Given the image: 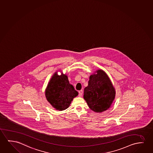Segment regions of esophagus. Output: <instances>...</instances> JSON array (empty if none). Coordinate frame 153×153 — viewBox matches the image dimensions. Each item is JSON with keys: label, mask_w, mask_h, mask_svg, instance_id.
Returning a JSON list of instances; mask_svg holds the SVG:
<instances>
[{"label": "esophagus", "mask_w": 153, "mask_h": 153, "mask_svg": "<svg viewBox=\"0 0 153 153\" xmlns=\"http://www.w3.org/2000/svg\"><path fill=\"white\" fill-rule=\"evenodd\" d=\"M82 93H83V91H82V90H80V91H78V95L80 97V96H82Z\"/></svg>", "instance_id": "obj_1"}]
</instances>
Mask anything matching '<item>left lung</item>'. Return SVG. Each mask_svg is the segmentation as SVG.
Masks as SVG:
<instances>
[{
	"label": "left lung",
	"mask_w": 153,
	"mask_h": 153,
	"mask_svg": "<svg viewBox=\"0 0 153 153\" xmlns=\"http://www.w3.org/2000/svg\"><path fill=\"white\" fill-rule=\"evenodd\" d=\"M90 76L88 86L84 89V98L89 107L101 113L108 109L115 96V91L106 74L102 70Z\"/></svg>",
	"instance_id": "1"
}]
</instances>
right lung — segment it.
Returning a JSON list of instances; mask_svg holds the SVG:
<instances>
[{
    "label": "right lung",
    "mask_w": 153,
    "mask_h": 153,
    "mask_svg": "<svg viewBox=\"0 0 153 153\" xmlns=\"http://www.w3.org/2000/svg\"><path fill=\"white\" fill-rule=\"evenodd\" d=\"M73 86L69 82L66 75L55 74L49 82L45 91L48 102L59 111L67 108L74 97L78 95Z\"/></svg>",
    "instance_id": "right-lung-1"
}]
</instances>
